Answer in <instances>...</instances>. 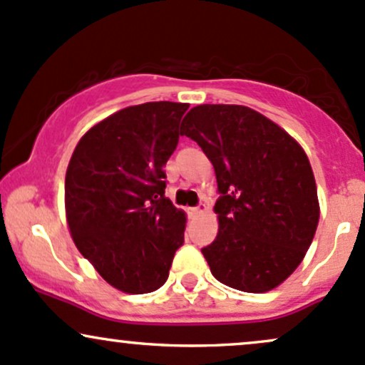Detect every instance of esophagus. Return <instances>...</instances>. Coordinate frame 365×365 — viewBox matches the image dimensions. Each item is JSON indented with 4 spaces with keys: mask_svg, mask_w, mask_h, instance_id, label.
Instances as JSON below:
<instances>
[{
    "mask_svg": "<svg viewBox=\"0 0 365 365\" xmlns=\"http://www.w3.org/2000/svg\"><path fill=\"white\" fill-rule=\"evenodd\" d=\"M206 211H207V206H206V204L201 202L197 207H194V210H192V213H194V215H202V213H206Z\"/></svg>",
    "mask_w": 365,
    "mask_h": 365,
    "instance_id": "esophagus-1",
    "label": "esophagus"
}]
</instances>
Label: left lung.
<instances>
[{
    "label": "left lung",
    "instance_id": "left-lung-1",
    "mask_svg": "<svg viewBox=\"0 0 365 365\" xmlns=\"http://www.w3.org/2000/svg\"><path fill=\"white\" fill-rule=\"evenodd\" d=\"M182 135L215 168L218 234L202 255L216 280L267 293L298 268L314 241L320 206L305 150L272 119L244 106L204 103Z\"/></svg>",
    "mask_w": 365,
    "mask_h": 365
}]
</instances>
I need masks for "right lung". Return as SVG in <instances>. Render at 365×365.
I'll list each match as a JSON object with an SVG mask.
<instances>
[{
  "label": "right lung",
  "mask_w": 365,
  "mask_h": 365,
  "mask_svg": "<svg viewBox=\"0 0 365 365\" xmlns=\"http://www.w3.org/2000/svg\"><path fill=\"white\" fill-rule=\"evenodd\" d=\"M189 103L147 102L91 126L66 173L71 237L100 277L128 294L159 289L183 244L187 215L164 197Z\"/></svg>",
  "instance_id": "1"
}]
</instances>
